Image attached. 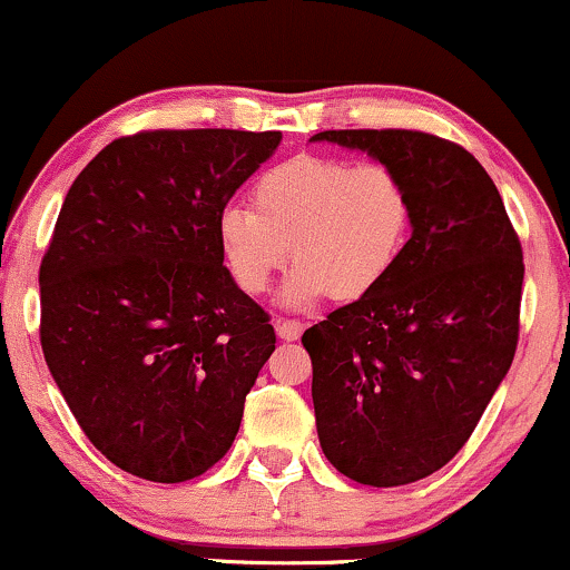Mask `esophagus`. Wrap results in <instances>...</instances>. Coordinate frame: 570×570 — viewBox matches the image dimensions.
<instances>
[{
    "label": "esophagus",
    "instance_id": "esophagus-1",
    "mask_svg": "<svg viewBox=\"0 0 570 570\" xmlns=\"http://www.w3.org/2000/svg\"><path fill=\"white\" fill-rule=\"evenodd\" d=\"M303 330H305V324H299V322H294V318H276V332H278V337L281 340H299L303 337Z\"/></svg>",
    "mask_w": 570,
    "mask_h": 570
}]
</instances>
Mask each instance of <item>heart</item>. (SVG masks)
Segmentation results:
<instances>
[{
	"label": "heart",
	"mask_w": 570,
	"mask_h": 570,
	"mask_svg": "<svg viewBox=\"0 0 570 570\" xmlns=\"http://www.w3.org/2000/svg\"><path fill=\"white\" fill-rule=\"evenodd\" d=\"M410 227V189L389 166L297 155L254 181L252 208H222L217 244L246 294H263L292 254L299 263L281 303L311 307L330 294L358 299L375 292L402 257Z\"/></svg>",
	"instance_id": "1"
}]
</instances>
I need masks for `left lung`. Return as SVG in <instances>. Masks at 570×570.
<instances>
[{
    "mask_svg": "<svg viewBox=\"0 0 570 570\" xmlns=\"http://www.w3.org/2000/svg\"><path fill=\"white\" fill-rule=\"evenodd\" d=\"M402 176L412 235L367 297L305 330L326 461L372 488L434 474L466 444L512 367L522 248L472 153L421 130H322Z\"/></svg>",
    "mask_w": 570,
    "mask_h": 570,
    "instance_id": "obj_1",
    "label": "left lung"
}]
</instances>
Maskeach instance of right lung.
Masks as SVG:
<instances>
[{
	"label": "right lung",
	"instance_id": "right-lung-1",
	"mask_svg": "<svg viewBox=\"0 0 570 570\" xmlns=\"http://www.w3.org/2000/svg\"><path fill=\"white\" fill-rule=\"evenodd\" d=\"M281 130H144L69 187L39 267L45 362L96 450L149 482H185L230 450L276 351L235 284L217 217Z\"/></svg>",
	"mask_w": 570,
	"mask_h": 570
}]
</instances>
